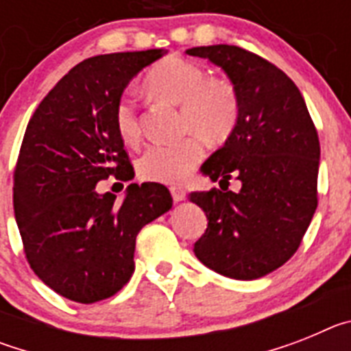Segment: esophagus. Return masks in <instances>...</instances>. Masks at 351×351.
<instances>
[{"label":"esophagus","instance_id":"esophagus-1","mask_svg":"<svg viewBox=\"0 0 351 351\" xmlns=\"http://www.w3.org/2000/svg\"><path fill=\"white\" fill-rule=\"evenodd\" d=\"M170 193H172L173 202H181L186 198V190L182 186H170Z\"/></svg>","mask_w":351,"mask_h":351}]
</instances>
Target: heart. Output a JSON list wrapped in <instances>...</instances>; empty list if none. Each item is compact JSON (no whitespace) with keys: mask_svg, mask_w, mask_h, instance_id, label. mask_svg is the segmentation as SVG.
<instances>
[{"mask_svg":"<svg viewBox=\"0 0 351 351\" xmlns=\"http://www.w3.org/2000/svg\"><path fill=\"white\" fill-rule=\"evenodd\" d=\"M144 88L156 100L179 105L182 132L198 133L209 142L225 141L237 126L241 101L228 80L209 79L206 68L181 56H169L149 68ZM119 137L128 144L141 138L137 107L121 96L114 108ZM204 145L197 135L178 142L151 144L137 161L141 178L154 182H179L202 161Z\"/></svg>","mask_w":351,"mask_h":351,"instance_id":"heart-1","label":"heart"}]
</instances>
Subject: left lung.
<instances>
[{"label":"left lung","mask_w":351,"mask_h":351,"mask_svg":"<svg viewBox=\"0 0 351 351\" xmlns=\"http://www.w3.org/2000/svg\"><path fill=\"white\" fill-rule=\"evenodd\" d=\"M186 54L218 64L241 101L237 126L202 165L221 190L190 195L207 216L193 251L226 278L258 280L293 256L311 223L318 206V133L299 88L276 64L223 43ZM232 178L241 184L239 192L228 190Z\"/></svg>","instance_id":"left-lung-1"}]
</instances>
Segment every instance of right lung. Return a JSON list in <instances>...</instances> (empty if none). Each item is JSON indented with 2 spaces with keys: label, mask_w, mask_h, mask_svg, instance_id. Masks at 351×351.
<instances>
[{
  "label": "right lung",
  "mask_w": 351,
  "mask_h": 351,
  "mask_svg": "<svg viewBox=\"0 0 351 351\" xmlns=\"http://www.w3.org/2000/svg\"><path fill=\"white\" fill-rule=\"evenodd\" d=\"M163 49L95 56L71 68L42 100L14 170V210L31 269L49 288L80 304L108 299L135 271L142 226L172 207L158 182L130 184L123 202L96 193L133 167L114 121L130 80Z\"/></svg>",
  "instance_id": "1"
}]
</instances>
